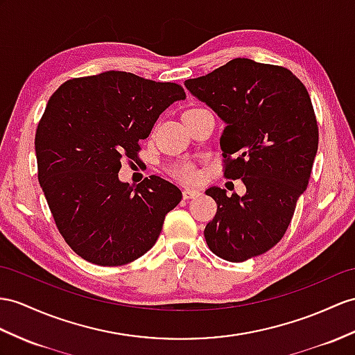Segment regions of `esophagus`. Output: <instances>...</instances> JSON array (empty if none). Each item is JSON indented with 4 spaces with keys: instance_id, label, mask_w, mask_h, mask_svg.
<instances>
[{
    "instance_id": "esophagus-1",
    "label": "esophagus",
    "mask_w": 355,
    "mask_h": 355,
    "mask_svg": "<svg viewBox=\"0 0 355 355\" xmlns=\"http://www.w3.org/2000/svg\"><path fill=\"white\" fill-rule=\"evenodd\" d=\"M198 194H200V193H198L197 189H193V188H185L184 191H182V197H184V198H194V197H197Z\"/></svg>"
}]
</instances>
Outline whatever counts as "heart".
Wrapping results in <instances>:
<instances>
[{
    "mask_svg": "<svg viewBox=\"0 0 355 355\" xmlns=\"http://www.w3.org/2000/svg\"><path fill=\"white\" fill-rule=\"evenodd\" d=\"M198 108H191L188 110L189 111H194ZM167 173L173 178L176 179L178 182L180 184H196L200 175H198V170L196 167V164L188 161V159H182V161H176V162H171L170 166H167Z\"/></svg>",
    "mask_w": 355,
    "mask_h": 355,
    "instance_id": "b5f03b06",
    "label": "heart"
}]
</instances>
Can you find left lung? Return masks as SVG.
<instances>
[{
    "instance_id": "obj_1",
    "label": "left lung",
    "mask_w": 355,
    "mask_h": 355,
    "mask_svg": "<svg viewBox=\"0 0 355 355\" xmlns=\"http://www.w3.org/2000/svg\"><path fill=\"white\" fill-rule=\"evenodd\" d=\"M185 87L224 120V178L247 188L243 197L206 189L217 202L206 244L229 262L263 254L286 233L312 175L319 132L309 92L289 69L250 58H233Z\"/></svg>"
}]
</instances>
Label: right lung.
Returning <instances> with one entry per match:
<instances>
[{
  "mask_svg": "<svg viewBox=\"0 0 355 355\" xmlns=\"http://www.w3.org/2000/svg\"><path fill=\"white\" fill-rule=\"evenodd\" d=\"M179 99L182 85L119 71L73 78L49 98L34 138L37 178L58 232L84 261L126 265L157 243L182 193L155 175L120 182V161L138 158L140 141Z\"/></svg>",
  "mask_w": 355,
  "mask_h": 355,
  "instance_id": "obj_1",
  "label": "right lung"
}]
</instances>
